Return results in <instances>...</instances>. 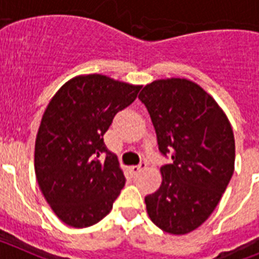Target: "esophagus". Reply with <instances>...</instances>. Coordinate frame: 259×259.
<instances>
[{
  "label": "esophagus",
  "instance_id": "1",
  "mask_svg": "<svg viewBox=\"0 0 259 259\" xmlns=\"http://www.w3.org/2000/svg\"><path fill=\"white\" fill-rule=\"evenodd\" d=\"M146 165H147V163H146V161H142V163H139L138 165H132V167H130V172H132L133 176H136V175H138V173L141 172V170L145 169Z\"/></svg>",
  "mask_w": 259,
  "mask_h": 259
}]
</instances>
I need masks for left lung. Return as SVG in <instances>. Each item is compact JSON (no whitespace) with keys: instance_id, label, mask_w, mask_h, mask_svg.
Segmentation results:
<instances>
[{"instance_id":"1","label":"left lung","mask_w":259,"mask_h":259,"mask_svg":"<svg viewBox=\"0 0 259 259\" xmlns=\"http://www.w3.org/2000/svg\"><path fill=\"white\" fill-rule=\"evenodd\" d=\"M159 151L172 157L160 168V188L145 198L152 223L185 235L204 223L235 169V138L218 103L197 83L170 78L143 87Z\"/></svg>"}]
</instances>
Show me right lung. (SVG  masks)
Here are the masks:
<instances>
[{
  "instance_id": "obj_1",
  "label": "right lung",
  "mask_w": 259,
  "mask_h": 259,
  "mask_svg": "<svg viewBox=\"0 0 259 259\" xmlns=\"http://www.w3.org/2000/svg\"><path fill=\"white\" fill-rule=\"evenodd\" d=\"M139 90L90 74L65 83L49 102L36 136L35 173L44 198L67 226L84 228L100 222L125 185L103 136Z\"/></svg>"
}]
</instances>
